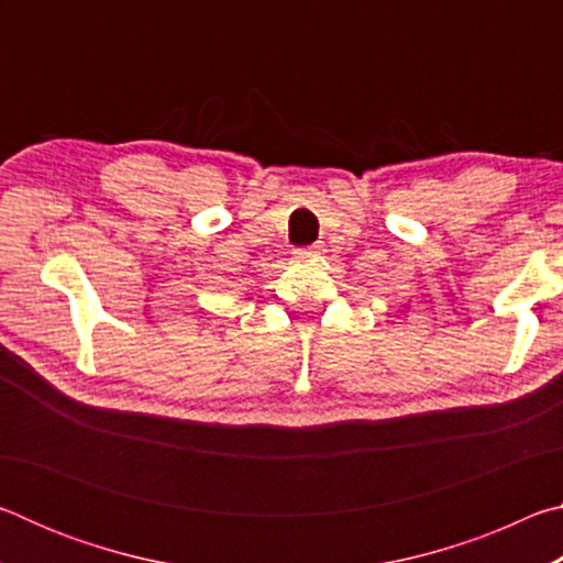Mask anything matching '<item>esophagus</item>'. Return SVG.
Wrapping results in <instances>:
<instances>
[{
	"instance_id": "1",
	"label": "esophagus",
	"mask_w": 563,
	"mask_h": 563,
	"mask_svg": "<svg viewBox=\"0 0 563 563\" xmlns=\"http://www.w3.org/2000/svg\"><path fill=\"white\" fill-rule=\"evenodd\" d=\"M322 253V243H312V245H308V247H295L292 251V255L298 261H305V258H316V255H320Z\"/></svg>"
}]
</instances>
